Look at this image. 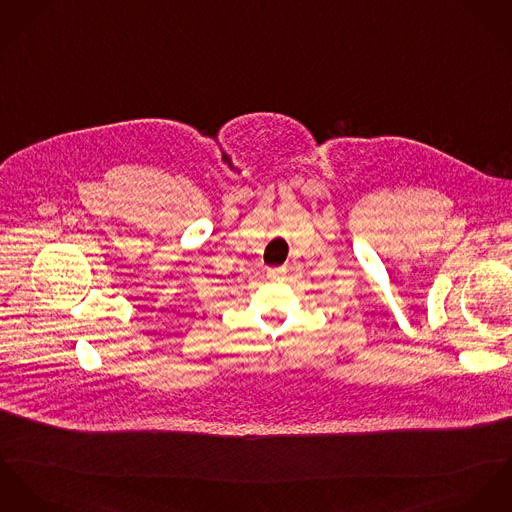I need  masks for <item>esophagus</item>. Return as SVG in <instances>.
<instances>
[{
  "label": "esophagus",
  "mask_w": 512,
  "mask_h": 512,
  "mask_svg": "<svg viewBox=\"0 0 512 512\" xmlns=\"http://www.w3.org/2000/svg\"><path fill=\"white\" fill-rule=\"evenodd\" d=\"M286 275V269L284 267H276V269H269V278L271 280H282Z\"/></svg>",
  "instance_id": "esophagus-1"
}]
</instances>
